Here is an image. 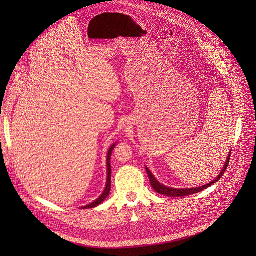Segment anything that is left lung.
<instances>
[{"label": "left lung", "instance_id": "8db88e82", "mask_svg": "<svg viewBox=\"0 0 256 256\" xmlns=\"http://www.w3.org/2000/svg\"><path fill=\"white\" fill-rule=\"evenodd\" d=\"M232 151V150H230ZM230 151L228 155L227 160H226V163L223 167V169L221 170V172H219V174L217 176V178L215 180H213L212 182H210L209 184H205V186H198V188H169L167 186H164L163 184H160L156 178L155 176H153V174L150 172V170L145 167L146 172H147V174L150 178V184L152 186V188H154V190L160 194H163V196H170V198H184V196H192V194H198L200 192L206 188H208L209 186H211L212 184H214L215 182H217L221 176L224 174L225 170H227L228 165V161H230Z\"/></svg>", "mask_w": 256, "mask_h": 256}]
</instances>
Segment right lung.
Listing matches in <instances>:
<instances>
[{
    "mask_svg": "<svg viewBox=\"0 0 256 256\" xmlns=\"http://www.w3.org/2000/svg\"><path fill=\"white\" fill-rule=\"evenodd\" d=\"M116 144V142L113 143V144L111 145V147L109 148V150H108L107 160H106V161H107V162H106V164H107V180H106V186H105V190H104L103 194H102L98 198L96 199V200H94L92 203H90V204H88V205H86V206H82V209H89V208L96 207V206H98L99 204H101L105 199L108 198V196H109V194H110V190H111V174H112L111 162H110V161H111L112 151H113Z\"/></svg>",
    "mask_w": 256,
    "mask_h": 256,
    "instance_id": "1",
    "label": "right lung"
}]
</instances>
